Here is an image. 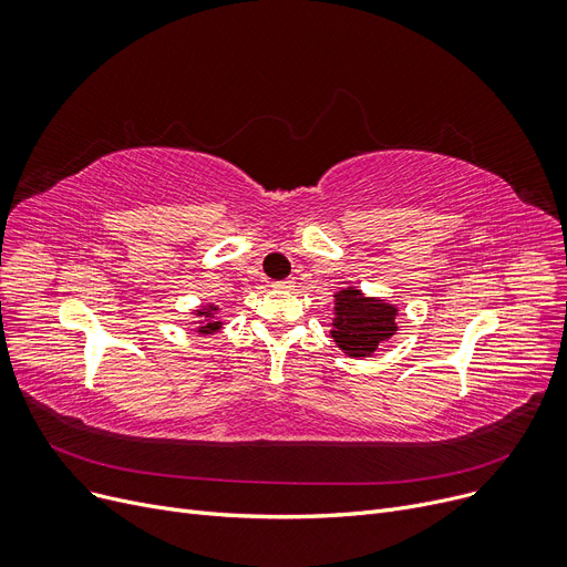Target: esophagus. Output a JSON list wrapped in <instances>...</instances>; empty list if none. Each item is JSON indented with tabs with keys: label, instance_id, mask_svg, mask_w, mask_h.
I'll list each match as a JSON object with an SVG mask.
<instances>
[{
	"label": "esophagus",
	"instance_id": "1",
	"mask_svg": "<svg viewBox=\"0 0 567 567\" xmlns=\"http://www.w3.org/2000/svg\"><path fill=\"white\" fill-rule=\"evenodd\" d=\"M274 287H276V289H282V291H291L293 287H297V280H293V278H287V280H280V282H276Z\"/></svg>",
	"mask_w": 567,
	"mask_h": 567
}]
</instances>
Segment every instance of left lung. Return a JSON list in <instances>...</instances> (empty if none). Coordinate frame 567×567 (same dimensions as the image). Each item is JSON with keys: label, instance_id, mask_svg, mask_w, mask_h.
I'll list each match as a JSON object with an SVG mask.
<instances>
[{"label": "left lung", "instance_id": "obj_1", "mask_svg": "<svg viewBox=\"0 0 567 567\" xmlns=\"http://www.w3.org/2000/svg\"><path fill=\"white\" fill-rule=\"evenodd\" d=\"M399 308L384 299L368 297L354 285L333 293L331 338L344 357H375L382 344L399 331Z\"/></svg>", "mask_w": 567, "mask_h": 567}]
</instances>
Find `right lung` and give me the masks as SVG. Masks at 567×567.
<instances>
[{"mask_svg": "<svg viewBox=\"0 0 567 567\" xmlns=\"http://www.w3.org/2000/svg\"><path fill=\"white\" fill-rule=\"evenodd\" d=\"M194 317V331L202 333V336H213L217 333L219 329H223V319H219V306L217 303H202L196 306L192 312Z\"/></svg>", "mask_w": 567, "mask_h": 567, "instance_id": "1", "label": "right lung"}]
</instances>
